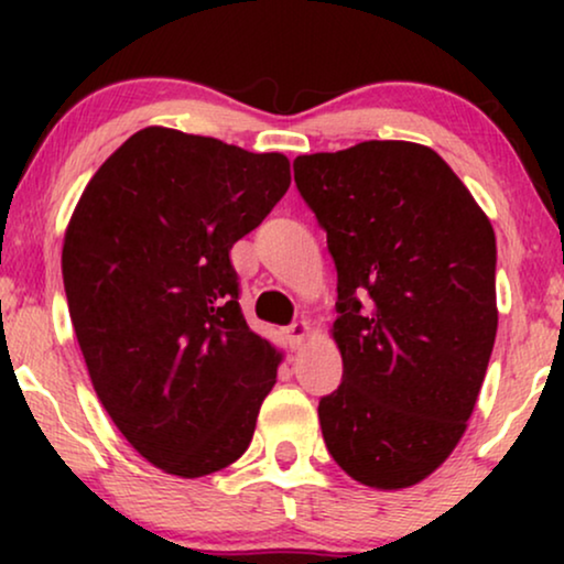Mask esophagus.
Segmentation results:
<instances>
[{"label":"esophagus","instance_id":"34e87169","mask_svg":"<svg viewBox=\"0 0 564 564\" xmlns=\"http://www.w3.org/2000/svg\"><path fill=\"white\" fill-rule=\"evenodd\" d=\"M284 336H288V341L292 349H300V346L305 344V338L311 336V323L307 321H295L292 326L284 328Z\"/></svg>","mask_w":564,"mask_h":564}]
</instances>
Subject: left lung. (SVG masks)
Returning a JSON list of instances; mask_svg holds the SVG:
<instances>
[{"instance_id":"obj_1","label":"left lung","mask_w":564,"mask_h":564,"mask_svg":"<svg viewBox=\"0 0 564 564\" xmlns=\"http://www.w3.org/2000/svg\"><path fill=\"white\" fill-rule=\"evenodd\" d=\"M328 236L344 382L321 400L330 457L375 490L438 469L465 436L498 330L496 234L452 166L411 141L295 159Z\"/></svg>"}]
</instances>
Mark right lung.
<instances>
[{
	"mask_svg": "<svg viewBox=\"0 0 564 564\" xmlns=\"http://www.w3.org/2000/svg\"><path fill=\"white\" fill-rule=\"evenodd\" d=\"M288 187L284 153L151 126L74 207L61 269L91 388L166 475H213L249 449L282 351L246 326L230 249Z\"/></svg>",
	"mask_w": 564,
	"mask_h": 564,
	"instance_id": "1",
	"label": "right lung"
}]
</instances>
